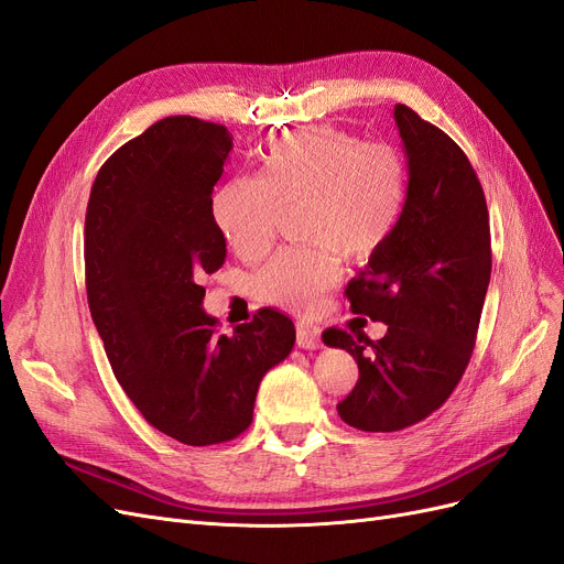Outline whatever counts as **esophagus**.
I'll return each instance as SVG.
<instances>
[{
	"label": "esophagus",
	"instance_id": "esophagus-1",
	"mask_svg": "<svg viewBox=\"0 0 564 564\" xmlns=\"http://www.w3.org/2000/svg\"><path fill=\"white\" fill-rule=\"evenodd\" d=\"M319 327H315L313 322H296V344L303 350H317L322 346V338H319Z\"/></svg>",
	"mask_w": 564,
	"mask_h": 564
}]
</instances>
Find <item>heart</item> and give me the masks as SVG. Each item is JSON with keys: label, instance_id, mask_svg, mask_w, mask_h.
I'll return each instance as SVG.
<instances>
[{"label": "heart", "instance_id": "heart-1", "mask_svg": "<svg viewBox=\"0 0 564 564\" xmlns=\"http://www.w3.org/2000/svg\"><path fill=\"white\" fill-rule=\"evenodd\" d=\"M406 193L409 169L395 145L315 127L270 141L261 176L230 178L212 216L237 256L256 259L272 240L280 204L303 202L301 226L313 245L272 253L253 289L272 305L311 311L340 275L336 249L355 261L377 253L400 224Z\"/></svg>", "mask_w": 564, "mask_h": 564}]
</instances>
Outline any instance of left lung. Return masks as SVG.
<instances>
[{"instance_id":"obj_1","label":"left lung","mask_w":564,"mask_h":564,"mask_svg":"<svg viewBox=\"0 0 564 564\" xmlns=\"http://www.w3.org/2000/svg\"><path fill=\"white\" fill-rule=\"evenodd\" d=\"M409 166L404 214L390 240L348 282L352 313L388 324L379 340L327 329L360 379L338 416L365 433L409 429L447 402L473 355L491 275L489 212L466 152L395 106Z\"/></svg>"}]
</instances>
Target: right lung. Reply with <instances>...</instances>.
<instances>
[{
	"label": "right lung",
	"instance_id": "right-lung-1",
	"mask_svg": "<svg viewBox=\"0 0 564 564\" xmlns=\"http://www.w3.org/2000/svg\"><path fill=\"white\" fill-rule=\"evenodd\" d=\"M230 150L226 127L160 119L100 166L84 224L89 311L115 379L152 429L191 447L249 429L261 379L296 340L272 308L232 336L202 308V275L226 261L212 193Z\"/></svg>",
	"mask_w": 564,
	"mask_h": 564
}]
</instances>
